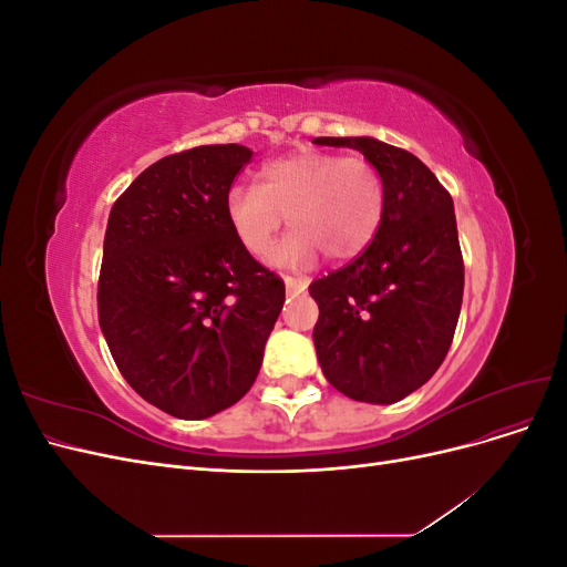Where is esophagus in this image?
I'll return each instance as SVG.
<instances>
[{"label":"esophagus","mask_w":567,"mask_h":567,"mask_svg":"<svg viewBox=\"0 0 567 567\" xmlns=\"http://www.w3.org/2000/svg\"><path fill=\"white\" fill-rule=\"evenodd\" d=\"M284 284H286V290L288 293H293V296H298V293H302V290L307 288V279H300V277H284Z\"/></svg>","instance_id":"1"}]
</instances>
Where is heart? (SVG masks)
Returning <instances> with one entry per match:
<instances>
[{
  "label": "heart",
  "mask_w": 567,
  "mask_h": 567,
  "mask_svg": "<svg viewBox=\"0 0 567 567\" xmlns=\"http://www.w3.org/2000/svg\"><path fill=\"white\" fill-rule=\"evenodd\" d=\"M385 186L379 169L359 156L296 151L262 165L257 186L234 184L225 213L236 241L265 257L288 217L293 229L271 262L302 267L323 252L346 262L364 252L381 229Z\"/></svg>",
  "instance_id": "obj_1"
}]
</instances>
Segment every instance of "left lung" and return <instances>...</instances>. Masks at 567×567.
Masks as SVG:
<instances>
[{"label": "left lung", "instance_id": "obj_1", "mask_svg": "<svg viewBox=\"0 0 567 567\" xmlns=\"http://www.w3.org/2000/svg\"><path fill=\"white\" fill-rule=\"evenodd\" d=\"M364 153L385 186L371 246L310 284L319 305L315 348L336 390L392 404L419 390L447 357L463 300V257L447 188L414 153L373 136H319Z\"/></svg>", "mask_w": 567, "mask_h": 567}]
</instances>
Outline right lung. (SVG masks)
<instances>
[{"label": "right lung", "mask_w": 567, "mask_h": 567, "mask_svg": "<svg viewBox=\"0 0 567 567\" xmlns=\"http://www.w3.org/2000/svg\"><path fill=\"white\" fill-rule=\"evenodd\" d=\"M252 151L196 146L146 167L109 215L99 326L125 381L169 416L208 419L257 379L286 300L225 200Z\"/></svg>", "instance_id": "1"}]
</instances>
